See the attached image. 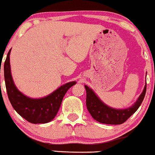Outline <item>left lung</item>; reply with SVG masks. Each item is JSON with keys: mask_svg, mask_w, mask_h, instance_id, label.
<instances>
[{"mask_svg": "<svg viewBox=\"0 0 155 155\" xmlns=\"http://www.w3.org/2000/svg\"><path fill=\"white\" fill-rule=\"evenodd\" d=\"M84 87L87 91L86 104L89 113L95 120L107 125H120L127 120L140 107L146 92V85L141 95L131 107L126 109L118 110L105 104L95 95L92 89L86 85Z\"/></svg>", "mask_w": 155, "mask_h": 155, "instance_id": "left-lung-1", "label": "left lung"}]
</instances>
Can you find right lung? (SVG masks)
<instances>
[{
	"mask_svg": "<svg viewBox=\"0 0 155 155\" xmlns=\"http://www.w3.org/2000/svg\"><path fill=\"white\" fill-rule=\"evenodd\" d=\"M10 51L11 49L6 56L4 71L6 92L12 107L30 123L43 124L51 122L58 112L65 94L76 82L67 83L44 98H29L21 92L14 84L9 63Z\"/></svg>",
	"mask_w": 155,
	"mask_h": 155,
	"instance_id": "right-lung-1",
	"label": "right lung"
}]
</instances>
